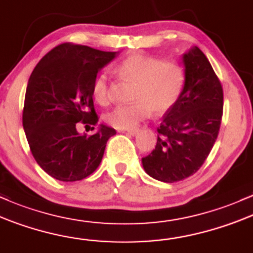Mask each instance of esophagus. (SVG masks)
Returning a JSON list of instances; mask_svg holds the SVG:
<instances>
[{"mask_svg":"<svg viewBox=\"0 0 253 253\" xmlns=\"http://www.w3.org/2000/svg\"><path fill=\"white\" fill-rule=\"evenodd\" d=\"M124 131H126L127 134H130V135H135L136 132L138 131V127H130V129H126Z\"/></svg>","mask_w":253,"mask_h":253,"instance_id":"1","label":"esophagus"}]
</instances>
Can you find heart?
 Segmentation results:
<instances>
[{
    "label": "heart",
    "instance_id": "1",
    "mask_svg": "<svg viewBox=\"0 0 253 253\" xmlns=\"http://www.w3.org/2000/svg\"><path fill=\"white\" fill-rule=\"evenodd\" d=\"M113 72L121 80L132 84L130 99L134 103L119 105L105 116L117 129H130L154 112L163 115L179 101L185 88V70L175 61H163L157 56L132 53L119 61ZM110 78L106 73L95 76L92 95L95 103H110Z\"/></svg>",
    "mask_w": 253,
    "mask_h": 253
}]
</instances>
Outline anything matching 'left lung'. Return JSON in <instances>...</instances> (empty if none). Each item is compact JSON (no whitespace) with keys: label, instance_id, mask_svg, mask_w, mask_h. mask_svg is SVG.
<instances>
[{"label":"left lung","instance_id":"1","mask_svg":"<svg viewBox=\"0 0 253 253\" xmlns=\"http://www.w3.org/2000/svg\"><path fill=\"white\" fill-rule=\"evenodd\" d=\"M185 88L164 116L158 141L142 158L143 169L164 183L185 179L201 169L216 141L223 112V90L206 55L197 46L183 56Z\"/></svg>","mask_w":253,"mask_h":253}]
</instances>
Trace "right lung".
<instances>
[{
  "instance_id": "add662e5",
  "label": "right lung",
  "mask_w": 253,
  "mask_h": 253,
  "mask_svg": "<svg viewBox=\"0 0 253 253\" xmlns=\"http://www.w3.org/2000/svg\"><path fill=\"white\" fill-rule=\"evenodd\" d=\"M115 57L116 52L63 42L49 51L31 74L22 126L37 164L55 179L76 181L92 174L101 163L107 140L116 134L104 124L90 136L76 130L79 123H98L92 84Z\"/></svg>"
}]
</instances>
